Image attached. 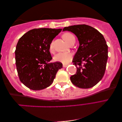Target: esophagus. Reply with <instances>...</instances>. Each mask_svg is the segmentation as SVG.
Masks as SVG:
<instances>
[{
  "mask_svg": "<svg viewBox=\"0 0 122 122\" xmlns=\"http://www.w3.org/2000/svg\"><path fill=\"white\" fill-rule=\"evenodd\" d=\"M67 65H66V64H63V67H66L67 66Z\"/></svg>",
  "mask_w": 122,
  "mask_h": 122,
  "instance_id": "obj_1",
  "label": "esophagus"
}]
</instances>
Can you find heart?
<instances>
[{
    "instance_id": "1",
    "label": "heart",
    "mask_w": 122,
    "mask_h": 122,
    "mask_svg": "<svg viewBox=\"0 0 122 122\" xmlns=\"http://www.w3.org/2000/svg\"><path fill=\"white\" fill-rule=\"evenodd\" d=\"M63 39L68 44L71 42L75 41V37L70 32H66L63 35ZM50 51L52 52L53 50V41L50 43L49 46ZM72 58V55L69 52H60L57 53L54 57V61L62 63L63 64H67L71 61Z\"/></svg>"
}]
</instances>
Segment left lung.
Listing matches in <instances>:
<instances>
[{
	"label": "left lung",
	"mask_w": 122,
	"mask_h": 122,
	"mask_svg": "<svg viewBox=\"0 0 122 122\" xmlns=\"http://www.w3.org/2000/svg\"><path fill=\"white\" fill-rule=\"evenodd\" d=\"M63 31L74 33L79 42L72 61L77 72L70 77L71 82L81 89L94 86L104 76L108 58V46L103 36L85 24L65 27Z\"/></svg>",
	"instance_id": "1"
}]
</instances>
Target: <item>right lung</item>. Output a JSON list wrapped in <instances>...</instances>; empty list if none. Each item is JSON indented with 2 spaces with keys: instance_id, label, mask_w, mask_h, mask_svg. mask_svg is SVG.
<instances>
[{
  "instance_id": "right-lung-1",
  "label": "right lung",
  "mask_w": 122,
  "mask_h": 122,
  "mask_svg": "<svg viewBox=\"0 0 122 122\" xmlns=\"http://www.w3.org/2000/svg\"><path fill=\"white\" fill-rule=\"evenodd\" d=\"M61 29L40 28L31 30L18 41L15 51V64L21 82L33 90H41L50 86L61 62H49L52 59L49 46Z\"/></svg>"
}]
</instances>
